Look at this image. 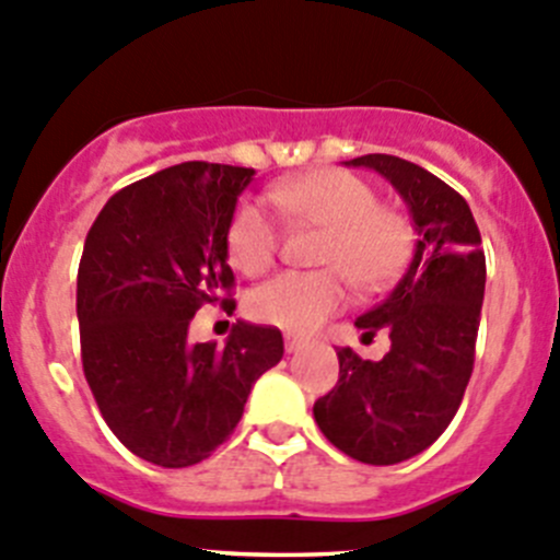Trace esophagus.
<instances>
[{"label":"esophagus","instance_id":"34e87169","mask_svg":"<svg viewBox=\"0 0 560 560\" xmlns=\"http://www.w3.org/2000/svg\"><path fill=\"white\" fill-rule=\"evenodd\" d=\"M284 347H287V352H298L306 347V339H301V336H295V334H284Z\"/></svg>","mask_w":560,"mask_h":560}]
</instances>
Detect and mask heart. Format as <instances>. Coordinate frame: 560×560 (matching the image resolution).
<instances>
[{
    "label": "heart",
    "mask_w": 560,
    "mask_h": 560,
    "mask_svg": "<svg viewBox=\"0 0 560 560\" xmlns=\"http://www.w3.org/2000/svg\"><path fill=\"white\" fill-rule=\"evenodd\" d=\"M270 202L287 219L323 230L314 259L325 270H287L262 281L248 295V312L265 325L308 334L345 306L347 279L358 290L377 292L401 273L410 257V221L383 208L377 191L350 172L317 170L290 177L270 188ZM279 241V226L257 202L241 205L226 230L232 265L246 276L273 265Z\"/></svg>",
    "instance_id": "obj_1"
}]
</instances>
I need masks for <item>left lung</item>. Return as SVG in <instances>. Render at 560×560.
<instances>
[{
  "label": "left lung",
  "instance_id": "1",
  "mask_svg": "<svg viewBox=\"0 0 560 560\" xmlns=\"http://www.w3.org/2000/svg\"><path fill=\"white\" fill-rule=\"evenodd\" d=\"M347 166L383 175L410 208L416 254L383 303L355 325L388 330L390 350L363 361L339 347V383L314 401V421L347 457L396 465L430 448L452 424L474 372L487 262L468 202L452 186L396 155Z\"/></svg>",
  "mask_w": 560,
  "mask_h": 560
}]
</instances>
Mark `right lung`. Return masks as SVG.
<instances>
[{
	"instance_id": "add662e5",
	"label": "right lung",
	"mask_w": 560,
	"mask_h": 560,
	"mask_svg": "<svg viewBox=\"0 0 560 560\" xmlns=\"http://www.w3.org/2000/svg\"><path fill=\"white\" fill-rule=\"evenodd\" d=\"M252 180L246 166L186 161L114 194L86 232L75 281L84 377L119 443L161 468L208 459L284 355L279 328L243 319L224 350L188 341L202 303L235 287L226 230Z\"/></svg>"
}]
</instances>
